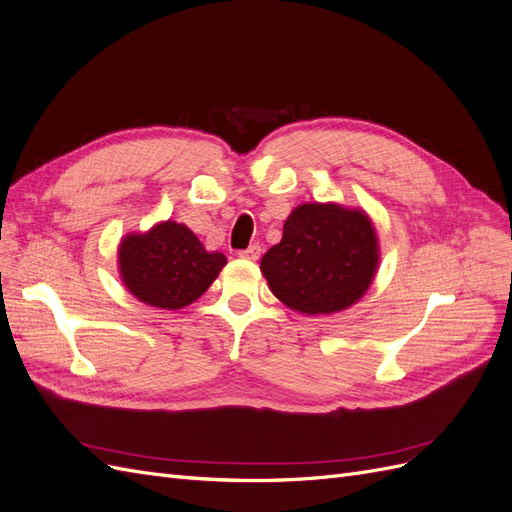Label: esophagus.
I'll list each match as a JSON object with an SVG mask.
<instances>
[{
	"mask_svg": "<svg viewBox=\"0 0 512 512\" xmlns=\"http://www.w3.org/2000/svg\"><path fill=\"white\" fill-rule=\"evenodd\" d=\"M239 256H241V258H247V260H258V258H260V245H258V243L250 245V247H247V250H243Z\"/></svg>",
	"mask_w": 512,
	"mask_h": 512,
	"instance_id": "1",
	"label": "esophagus"
}]
</instances>
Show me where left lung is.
Wrapping results in <instances>:
<instances>
[{"label":"left lung","instance_id":"1","mask_svg":"<svg viewBox=\"0 0 512 512\" xmlns=\"http://www.w3.org/2000/svg\"><path fill=\"white\" fill-rule=\"evenodd\" d=\"M378 237L367 213L335 203H305L284 224L282 241L262 256L269 288L301 314H335L374 282Z\"/></svg>","mask_w":512,"mask_h":512}]
</instances>
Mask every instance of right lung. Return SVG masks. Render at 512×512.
<instances>
[{"instance_id": "1", "label": "right lung", "mask_w": 512, "mask_h": 512, "mask_svg": "<svg viewBox=\"0 0 512 512\" xmlns=\"http://www.w3.org/2000/svg\"><path fill=\"white\" fill-rule=\"evenodd\" d=\"M224 265L222 252H207L188 226L170 220L143 235H126L119 245L123 284L151 307L181 309L194 303Z\"/></svg>"}]
</instances>
